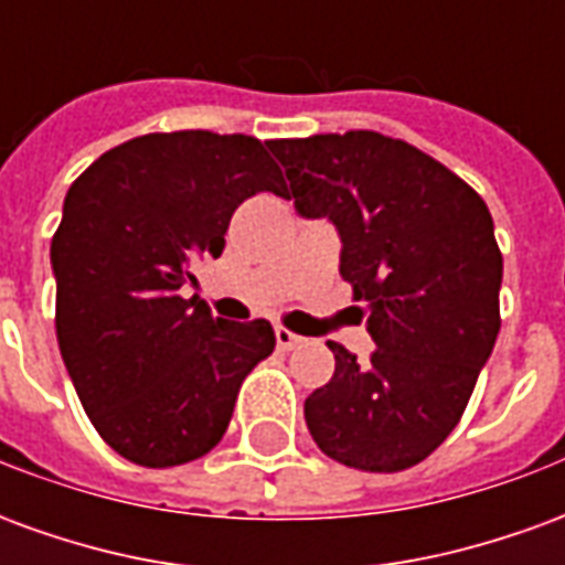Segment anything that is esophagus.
<instances>
[{"label": "esophagus", "instance_id": "1", "mask_svg": "<svg viewBox=\"0 0 565 565\" xmlns=\"http://www.w3.org/2000/svg\"><path fill=\"white\" fill-rule=\"evenodd\" d=\"M275 342H278L281 351H294V348H299L306 339H302V335H296V332L284 330V327H278V330H275Z\"/></svg>", "mask_w": 565, "mask_h": 565}]
</instances>
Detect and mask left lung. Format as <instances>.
<instances>
[{
  "label": "left lung",
  "mask_w": 565,
  "mask_h": 565,
  "mask_svg": "<svg viewBox=\"0 0 565 565\" xmlns=\"http://www.w3.org/2000/svg\"><path fill=\"white\" fill-rule=\"evenodd\" d=\"M302 217L342 238L339 271L366 306L375 351L306 399L318 448L363 472L426 460L466 412L499 335L502 254L484 199L408 141L354 129L269 141ZM363 315V311H360Z\"/></svg>",
  "instance_id": "left-lung-1"
}]
</instances>
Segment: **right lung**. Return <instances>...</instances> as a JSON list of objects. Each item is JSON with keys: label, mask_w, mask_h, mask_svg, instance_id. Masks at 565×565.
<instances>
[{"label": "right lung", "mask_w": 565, "mask_h": 565, "mask_svg": "<svg viewBox=\"0 0 565 565\" xmlns=\"http://www.w3.org/2000/svg\"><path fill=\"white\" fill-rule=\"evenodd\" d=\"M263 190L284 193L266 145L205 129L124 141L68 186L51 242L56 342L90 424L129 462L209 454L247 372L275 351L269 320L230 323L181 296Z\"/></svg>", "instance_id": "right-lung-1"}]
</instances>
